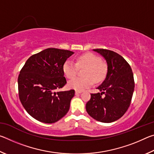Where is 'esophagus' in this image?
Here are the masks:
<instances>
[{"label":"esophagus","instance_id":"esophagus-1","mask_svg":"<svg viewBox=\"0 0 154 154\" xmlns=\"http://www.w3.org/2000/svg\"><path fill=\"white\" fill-rule=\"evenodd\" d=\"M82 90H75V94H76V95H78L79 94L82 93Z\"/></svg>","mask_w":154,"mask_h":154}]
</instances>
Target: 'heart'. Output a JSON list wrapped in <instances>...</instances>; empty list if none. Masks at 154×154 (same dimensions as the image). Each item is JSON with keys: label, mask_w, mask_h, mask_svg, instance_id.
Returning a JSON list of instances; mask_svg holds the SVG:
<instances>
[{"label": "heart", "mask_w": 154, "mask_h": 154, "mask_svg": "<svg viewBox=\"0 0 154 154\" xmlns=\"http://www.w3.org/2000/svg\"><path fill=\"white\" fill-rule=\"evenodd\" d=\"M79 68H85L83 71V77H75L70 80L68 85L76 90H82L92 86L94 81L99 83L105 79L107 72V67L101 62L100 57L92 53H86L78 56L76 63L71 60H67L63 65V72L67 78L71 79L76 76Z\"/></svg>", "instance_id": "1"}]
</instances>
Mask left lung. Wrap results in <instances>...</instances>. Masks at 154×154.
<instances>
[{"label":"left lung","mask_w":154,"mask_h":154,"mask_svg":"<svg viewBox=\"0 0 154 154\" xmlns=\"http://www.w3.org/2000/svg\"><path fill=\"white\" fill-rule=\"evenodd\" d=\"M94 51L105 58L108 71L105 81L97 88L101 92L91 94L85 108L96 120L110 123L123 116L129 108L134 89L133 72L126 60L116 52L105 49Z\"/></svg>","instance_id":"left-lung-1"}]
</instances>
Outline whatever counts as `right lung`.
<instances>
[{"mask_svg": "<svg viewBox=\"0 0 154 154\" xmlns=\"http://www.w3.org/2000/svg\"><path fill=\"white\" fill-rule=\"evenodd\" d=\"M73 52L48 48L31 56L18 76V94L26 111L36 120L52 124L69 110L75 90L56 92L66 83L63 65Z\"/></svg>", "mask_w": 154, "mask_h": 154, "instance_id": "obj_1", "label": "right lung"}]
</instances>
